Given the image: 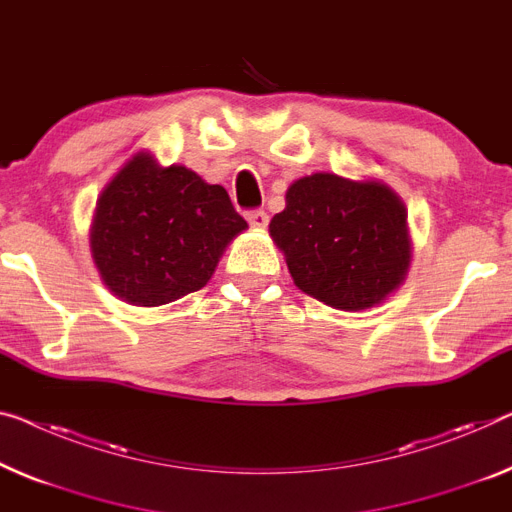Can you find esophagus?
Wrapping results in <instances>:
<instances>
[{"label": "esophagus", "mask_w": 512, "mask_h": 512, "mask_svg": "<svg viewBox=\"0 0 512 512\" xmlns=\"http://www.w3.org/2000/svg\"><path fill=\"white\" fill-rule=\"evenodd\" d=\"M246 220L250 223V227H255V230H264V227L269 225V216H266V211H262V209L248 211Z\"/></svg>", "instance_id": "34e87169"}]
</instances>
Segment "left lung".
<instances>
[{"label": "left lung", "mask_w": 512, "mask_h": 512, "mask_svg": "<svg viewBox=\"0 0 512 512\" xmlns=\"http://www.w3.org/2000/svg\"><path fill=\"white\" fill-rule=\"evenodd\" d=\"M269 232L296 287L331 308H372L407 276V211L384 183L310 174L289 186Z\"/></svg>", "instance_id": "1"}]
</instances>
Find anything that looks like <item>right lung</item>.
I'll use <instances>...</instances> for the list:
<instances>
[{"label":"right lung","instance_id":"obj_1","mask_svg":"<svg viewBox=\"0 0 512 512\" xmlns=\"http://www.w3.org/2000/svg\"><path fill=\"white\" fill-rule=\"evenodd\" d=\"M246 227L223 186L140 154L98 197L91 255L119 299L151 308L207 285Z\"/></svg>","mask_w":512,"mask_h":512}]
</instances>
